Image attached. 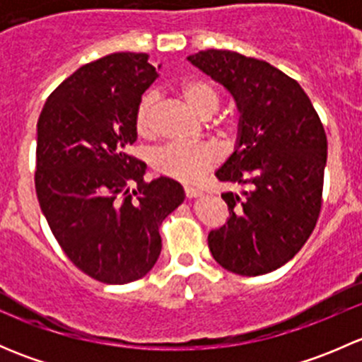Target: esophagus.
<instances>
[{
	"instance_id": "1",
	"label": "esophagus",
	"mask_w": 362,
	"mask_h": 362,
	"mask_svg": "<svg viewBox=\"0 0 362 362\" xmlns=\"http://www.w3.org/2000/svg\"><path fill=\"white\" fill-rule=\"evenodd\" d=\"M184 191H185V196H187V198H199V196L203 194L202 189L191 187V185H187V187H185Z\"/></svg>"
}]
</instances>
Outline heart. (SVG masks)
I'll return each mask as SVG.
<instances>
[{"mask_svg": "<svg viewBox=\"0 0 362 362\" xmlns=\"http://www.w3.org/2000/svg\"><path fill=\"white\" fill-rule=\"evenodd\" d=\"M178 94L187 103L192 112L202 117H210L218 108V94L211 83L202 78H185L178 83ZM156 96L154 93L144 94L134 112V129L140 136L152 133V117H154ZM236 127L235 120H221V129L233 133ZM221 160V151L211 144L196 145H166L154 156L156 171L173 180L198 182L204 173L211 170Z\"/></svg>", "mask_w": 362, "mask_h": 362, "instance_id": "b5f03b06", "label": "heart"}]
</instances>
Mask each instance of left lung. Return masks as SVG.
<instances>
[{"instance_id": "1", "label": "left lung", "mask_w": 362, "mask_h": 362, "mask_svg": "<svg viewBox=\"0 0 362 362\" xmlns=\"http://www.w3.org/2000/svg\"><path fill=\"white\" fill-rule=\"evenodd\" d=\"M187 59L222 83L240 112L235 152L215 175L252 185L243 199L222 194L229 218L210 231L208 247L228 272L264 275L291 261L315 228L326 131L301 86L266 61L215 49Z\"/></svg>"}]
</instances>
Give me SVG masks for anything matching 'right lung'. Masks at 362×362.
<instances>
[{
  "instance_id": "add662e5",
  "label": "right lung",
  "mask_w": 362,
  "mask_h": 362,
  "mask_svg": "<svg viewBox=\"0 0 362 362\" xmlns=\"http://www.w3.org/2000/svg\"><path fill=\"white\" fill-rule=\"evenodd\" d=\"M156 78L147 54L105 56L69 75L36 124L43 215L69 261L105 284L151 272L163 247L160 224L185 198L171 178L145 182V163L127 154L138 136L134 112Z\"/></svg>"
}]
</instances>
